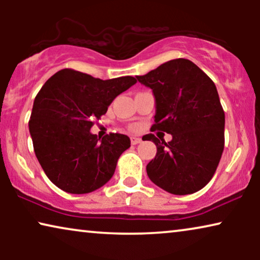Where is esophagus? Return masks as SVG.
I'll return each mask as SVG.
<instances>
[{"instance_id":"1","label":"esophagus","mask_w":260,"mask_h":260,"mask_svg":"<svg viewBox=\"0 0 260 260\" xmlns=\"http://www.w3.org/2000/svg\"><path fill=\"white\" fill-rule=\"evenodd\" d=\"M130 140H131V144H134V145L138 144L141 142V138H138V137H131Z\"/></svg>"}]
</instances>
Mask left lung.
<instances>
[{
    "instance_id": "1",
    "label": "left lung",
    "mask_w": 260,
    "mask_h": 260,
    "mask_svg": "<svg viewBox=\"0 0 260 260\" xmlns=\"http://www.w3.org/2000/svg\"><path fill=\"white\" fill-rule=\"evenodd\" d=\"M137 80L150 87L156 101L151 131L170 134L159 142L145 135L157 152L147 166L149 179L175 195L193 194L214 175L225 145V112L215 84L188 59H174Z\"/></svg>"
}]
</instances>
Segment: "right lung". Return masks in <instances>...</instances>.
<instances>
[{
  "instance_id": "right-lung-1",
  "label": "right lung",
  "mask_w": 260,
  "mask_h": 260,
  "mask_svg": "<svg viewBox=\"0 0 260 260\" xmlns=\"http://www.w3.org/2000/svg\"><path fill=\"white\" fill-rule=\"evenodd\" d=\"M136 83L130 76L102 80L71 69L46 81L34 99L29 133L38 161L56 187L86 194L111 179L130 138L111 133L101 140L90 129Z\"/></svg>"
}]
</instances>
